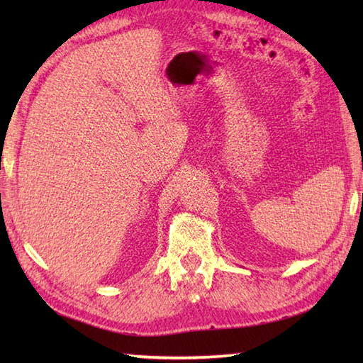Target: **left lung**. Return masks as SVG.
Returning <instances> with one entry per match:
<instances>
[{
	"mask_svg": "<svg viewBox=\"0 0 363 363\" xmlns=\"http://www.w3.org/2000/svg\"><path fill=\"white\" fill-rule=\"evenodd\" d=\"M362 199H363V195H362Z\"/></svg>",
	"mask_w": 363,
	"mask_h": 363,
	"instance_id": "left-lung-1",
	"label": "left lung"
}]
</instances>
